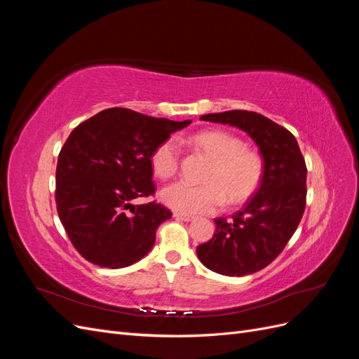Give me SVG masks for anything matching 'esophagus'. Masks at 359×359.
Returning a JSON list of instances; mask_svg holds the SVG:
<instances>
[{"label":"esophagus","instance_id":"34e87169","mask_svg":"<svg viewBox=\"0 0 359 359\" xmlns=\"http://www.w3.org/2000/svg\"><path fill=\"white\" fill-rule=\"evenodd\" d=\"M173 217H175L177 220H181V222H190V220L194 219V217L190 215V214H181V212H173Z\"/></svg>","mask_w":359,"mask_h":359}]
</instances>
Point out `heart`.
Here are the masks:
<instances>
[{"mask_svg": "<svg viewBox=\"0 0 359 359\" xmlns=\"http://www.w3.org/2000/svg\"><path fill=\"white\" fill-rule=\"evenodd\" d=\"M193 145L212 160L202 177V186L175 182L161 189L160 199L181 214L212 212L224 203L236 205L252 198L264 177V160L247 149L240 137L220 130H206L191 139ZM151 168L161 178H172L180 168L177 139L161 142L151 154Z\"/></svg>", "mask_w": 359, "mask_h": 359, "instance_id": "1", "label": "heart"}]
</instances>
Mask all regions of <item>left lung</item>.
Returning <instances> with one entry per match:
<instances>
[{
	"label": "left lung",
	"instance_id": "obj_1",
	"mask_svg": "<svg viewBox=\"0 0 359 359\" xmlns=\"http://www.w3.org/2000/svg\"><path fill=\"white\" fill-rule=\"evenodd\" d=\"M201 119L238 127L264 158L259 190L232 219H215V233L196 248L214 273L241 277L268 266L283 252L306 210L307 168L295 136L269 118L250 111L206 114Z\"/></svg>",
	"mask_w": 359,
	"mask_h": 359
}]
</instances>
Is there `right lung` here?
Returning <instances> with one entry per match:
<instances>
[{
    "instance_id": "add662e5",
    "label": "right lung",
    "mask_w": 359,
    "mask_h": 359,
    "mask_svg": "<svg viewBox=\"0 0 359 359\" xmlns=\"http://www.w3.org/2000/svg\"><path fill=\"white\" fill-rule=\"evenodd\" d=\"M191 121H170L111 107L76 127L57 163L55 202L74 248L88 262L126 268L148 255L172 212L154 194L151 154Z\"/></svg>"
}]
</instances>
